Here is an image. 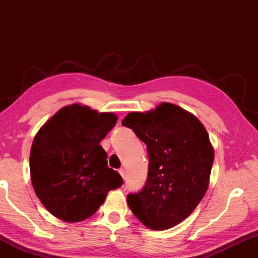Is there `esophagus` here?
<instances>
[{
    "label": "esophagus",
    "mask_w": 258,
    "mask_h": 258,
    "mask_svg": "<svg viewBox=\"0 0 258 258\" xmlns=\"http://www.w3.org/2000/svg\"><path fill=\"white\" fill-rule=\"evenodd\" d=\"M119 174L121 175V177H123L124 180H125V171H124V168H120L119 169Z\"/></svg>",
    "instance_id": "34e87169"
}]
</instances>
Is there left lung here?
<instances>
[{
	"label": "left lung",
	"instance_id": "obj_1",
	"mask_svg": "<svg viewBox=\"0 0 258 258\" xmlns=\"http://www.w3.org/2000/svg\"><path fill=\"white\" fill-rule=\"evenodd\" d=\"M121 124L147 145V183L127 196L131 211L147 228L171 229L190 215L208 189L214 149L205 126L191 112L163 102L130 112Z\"/></svg>",
	"mask_w": 258,
	"mask_h": 258
}]
</instances>
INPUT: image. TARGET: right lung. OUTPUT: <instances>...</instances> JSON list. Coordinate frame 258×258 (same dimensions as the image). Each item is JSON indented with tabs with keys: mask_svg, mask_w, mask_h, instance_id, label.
<instances>
[{
	"mask_svg": "<svg viewBox=\"0 0 258 258\" xmlns=\"http://www.w3.org/2000/svg\"><path fill=\"white\" fill-rule=\"evenodd\" d=\"M112 112L74 103L56 111L34 138L29 157L34 191L52 215L69 223L84 221L123 178L108 167L100 146L117 123Z\"/></svg>",
	"mask_w": 258,
	"mask_h": 258,
	"instance_id": "obj_1",
	"label": "right lung"
}]
</instances>
